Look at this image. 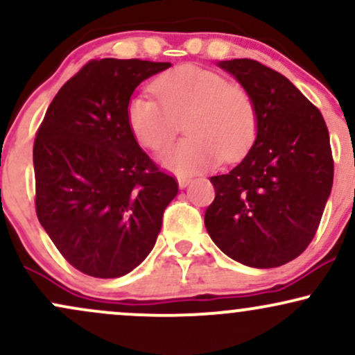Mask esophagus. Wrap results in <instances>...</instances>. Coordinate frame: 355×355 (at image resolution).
Listing matches in <instances>:
<instances>
[{"label":"esophagus","instance_id":"34e87169","mask_svg":"<svg viewBox=\"0 0 355 355\" xmlns=\"http://www.w3.org/2000/svg\"><path fill=\"white\" fill-rule=\"evenodd\" d=\"M177 182H178V187H180V189H185V187L191 182V178L190 177H183V175H180V177L177 178Z\"/></svg>","mask_w":355,"mask_h":355}]
</instances>
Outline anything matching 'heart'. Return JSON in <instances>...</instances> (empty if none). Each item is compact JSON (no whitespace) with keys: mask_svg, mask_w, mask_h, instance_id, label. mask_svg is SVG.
<instances>
[{"mask_svg":"<svg viewBox=\"0 0 355 355\" xmlns=\"http://www.w3.org/2000/svg\"><path fill=\"white\" fill-rule=\"evenodd\" d=\"M158 100L137 95L128 101L126 121L138 144L160 150L175 137L178 121L189 137L165 150L162 164L180 175L235 160L254 141L259 125L255 101L247 89L220 73L180 67L153 83Z\"/></svg>","mask_w":355,"mask_h":355,"instance_id":"obj_1","label":"heart"}]
</instances>
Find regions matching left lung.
<instances>
[{
	"label": "left lung",
	"mask_w": 355,
	"mask_h": 355,
	"mask_svg": "<svg viewBox=\"0 0 355 355\" xmlns=\"http://www.w3.org/2000/svg\"><path fill=\"white\" fill-rule=\"evenodd\" d=\"M250 93L254 145L227 173L211 177L205 227L215 245L247 267L274 268L312 242L332 190L334 162L320 112L284 75L255 60L218 61Z\"/></svg>",
	"instance_id": "1"
}]
</instances>
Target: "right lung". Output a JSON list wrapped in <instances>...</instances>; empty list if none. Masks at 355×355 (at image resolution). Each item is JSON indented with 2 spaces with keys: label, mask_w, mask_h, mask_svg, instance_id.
I'll use <instances>...</instances> for the list:
<instances>
[{
  "label": "right lung",
  "mask_w": 355,
  "mask_h": 355,
  "mask_svg": "<svg viewBox=\"0 0 355 355\" xmlns=\"http://www.w3.org/2000/svg\"><path fill=\"white\" fill-rule=\"evenodd\" d=\"M172 63L93 60L53 98L33 146L36 215L83 274L116 279L152 252L173 177L138 145L126 107L141 81Z\"/></svg>",
  "instance_id": "add662e5"
}]
</instances>
